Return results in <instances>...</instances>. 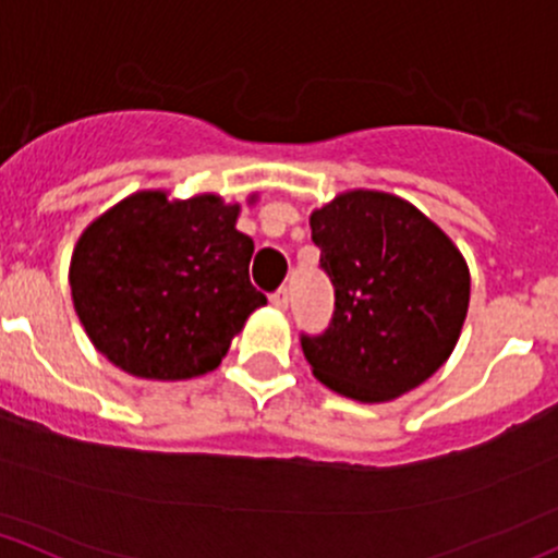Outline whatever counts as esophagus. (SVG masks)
Listing matches in <instances>:
<instances>
[{"label":"esophagus","mask_w":558,"mask_h":558,"mask_svg":"<svg viewBox=\"0 0 558 558\" xmlns=\"http://www.w3.org/2000/svg\"><path fill=\"white\" fill-rule=\"evenodd\" d=\"M269 302H272L275 310H286V307H289V291L278 289L272 296H269Z\"/></svg>","instance_id":"obj_1"}]
</instances>
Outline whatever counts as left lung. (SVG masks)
<instances>
[{
	"instance_id": "8db88e82",
	"label": "left lung",
	"mask_w": 558,
	"mask_h": 558,
	"mask_svg": "<svg viewBox=\"0 0 558 558\" xmlns=\"http://www.w3.org/2000/svg\"><path fill=\"white\" fill-rule=\"evenodd\" d=\"M333 318L302 337L315 379L385 403L447 363L471 302V272L449 234L403 197L350 190L310 214Z\"/></svg>"
}]
</instances>
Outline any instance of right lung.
Listing matches in <instances>:
<instances>
[{
  "label": "right lung",
  "instance_id": "right-lung-1",
  "mask_svg": "<svg viewBox=\"0 0 558 558\" xmlns=\"http://www.w3.org/2000/svg\"><path fill=\"white\" fill-rule=\"evenodd\" d=\"M254 203V197H251ZM240 203L171 201L141 190L85 227L69 264L80 324L93 348L141 379L214 372L267 296L251 286L254 240Z\"/></svg>",
  "mask_w": 558,
  "mask_h": 558
}]
</instances>
